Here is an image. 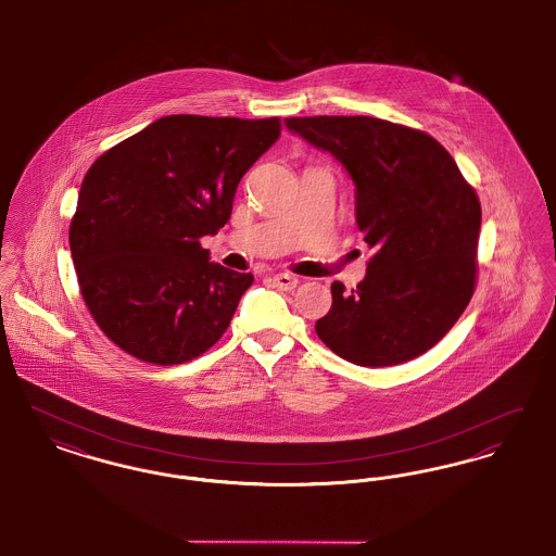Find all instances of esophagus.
Returning a JSON list of instances; mask_svg holds the SVG:
<instances>
[{"label": "esophagus", "instance_id": "34e87169", "mask_svg": "<svg viewBox=\"0 0 556 556\" xmlns=\"http://www.w3.org/2000/svg\"><path fill=\"white\" fill-rule=\"evenodd\" d=\"M273 283H275V288H279V290H295V286H298V277L288 275V273H279V275H275V277H273Z\"/></svg>", "mask_w": 556, "mask_h": 556}]
</instances>
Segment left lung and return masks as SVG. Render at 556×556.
Here are the masks:
<instances>
[{"label": "left lung", "mask_w": 556, "mask_h": 556, "mask_svg": "<svg viewBox=\"0 0 556 556\" xmlns=\"http://www.w3.org/2000/svg\"><path fill=\"white\" fill-rule=\"evenodd\" d=\"M333 154L356 186V223L375 254L354 290L333 281L320 342L358 367H392L438 344L477 283L481 204L431 135L372 116L286 118Z\"/></svg>", "instance_id": "1"}]
</instances>
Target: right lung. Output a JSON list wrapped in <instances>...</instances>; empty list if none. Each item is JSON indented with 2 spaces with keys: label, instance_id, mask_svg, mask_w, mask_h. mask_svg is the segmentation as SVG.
Here are the masks:
<instances>
[{
  "label": "right lung",
  "instance_id": "right-lung-1",
  "mask_svg": "<svg viewBox=\"0 0 556 556\" xmlns=\"http://www.w3.org/2000/svg\"><path fill=\"white\" fill-rule=\"evenodd\" d=\"M279 135L277 116L173 114L91 164L68 241L108 340L160 367L220 340L254 277L211 263L200 239L225 227L239 179Z\"/></svg>",
  "mask_w": 556,
  "mask_h": 556
}]
</instances>
